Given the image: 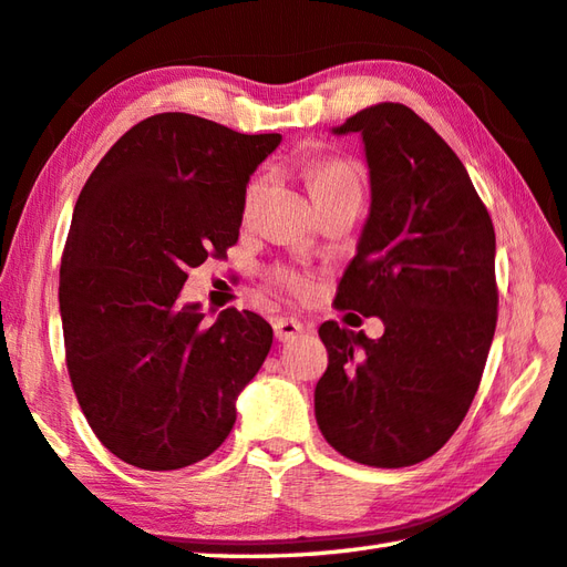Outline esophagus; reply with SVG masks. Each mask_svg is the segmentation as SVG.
Segmentation results:
<instances>
[{
    "label": "esophagus",
    "instance_id": "34e87169",
    "mask_svg": "<svg viewBox=\"0 0 567 567\" xmlns=\"http://www.w3.org/2000/svg\"><path fill=\"white\" fill-rule=\"evenodd\" d=\"M272 329H275L277 341H292L295 337L302 334L305 324L299 319H295V317H280V319H275Z\"/></svg>",
    "mask_w": 567,
    "mask_h": 567
}]
</instances>
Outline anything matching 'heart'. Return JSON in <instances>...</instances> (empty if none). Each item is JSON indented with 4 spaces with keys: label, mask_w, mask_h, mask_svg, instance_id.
I'll list each match as a JSON object with an SVG mask.
<instances>
[{
    "label": "heart",
    "mask_w": 567,
    "mask_h": 567,
    "mask_svg": "<svg viewBox=\"0 0 567 567\" xmlns=\"http://www.w3.org/2000/svg\"><path fill=\"white\" fill-rule=\"evenodd\" d=\"M307 184H309V192H312V196H315V202H321V198L334 194V192H341V188L359 186V176H357V172H353L351 164L341 162V159H317L307 166ZM260 186H262L260 179H255L248 186L246 210L252 208L255 198H258V194H260ZM275 280H277V285L285 287V290L295 297H307L309 290H312L307 275L290 270V268H277Z\"/></svg>",
    "instance_id": "obj_1"
}]
</instances>
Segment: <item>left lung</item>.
<instances>
[{"mask_svg": "<svg viewBox=\"0 0 567 567\" xmlns=\"http://www.w3.org/2000/svg\"><path fill=\"white\" fill-rule=\"evenodd\" d=\"M359 132L371 214L334 305L381 317L383 337L324 321L315 388L321 435L381 470L432 457L480 388L496 329V236L467 169L423 117L379 103L334 127Z\"/></svg>", "mask_w": 567, "mask_h": 567, "instance_id": "8db88e82", "label": "left lung"}]
</instances>
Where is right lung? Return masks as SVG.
Listing matches in <instances>:
<instances>
[{"mask_svg":"<svg viewBox=\"0 0 567 567\" xmlns=\"http://www.w3.org/2000/svg\"><path fill=\"white\" fill-rule=\"evenodd\" d=\"M280 140L159 113L107 150L78 196L59 280L65 365L87 425L132 467L216 452L268 357L260 315L228 307L208 324L179 292L238 243L250 174Z\"/></svg>","mask_w":567,"mask_h":567,"instance_id":"right-lung-1","label":"right lung"}]
</instances>
